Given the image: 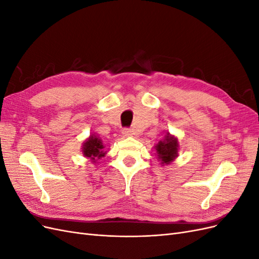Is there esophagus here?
Segmentation results:
<instances>
[{
    "label": "esophagus",
    "instance_id": "obj_1",
    "mask_svg": "<svg viewBox=\"0 0 259 259\" xmlns=\"http://www.w3.org/2000/svg\"><path fill=\"white\" fill-rule=\"evenodd\" d=\"M122 133H123V135L126 136V137H130V136L134 135V131L131 130V128H124Z\"/></svg>",
    "mask_w": 259,
    "mask_h": 259
}]
</instances>
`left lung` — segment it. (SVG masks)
Masks as SVG:
<instances>
[{"instance_id": "left-lung-1", "label": "left lung", "mask_w": 259, "mask_h": 259, "mask_svg": "<svg viewBox=\"0 0 259 259\" xmlns=\"http://www.w3.org/2000/svg\"><path fill=\"white\" fill-rule=\"evenodd\" d=\"M178 140L176 137L171 136L169 133L165 135L163 140L156 144L155 150L158 159L161 161L163 165H167V164L173 162L178 156Z\"/></svg>"}]
</instances>
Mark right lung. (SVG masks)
I'll list each match as a JSON object with an SVG mask.
<instances>
[{"instance_id":"add662e5","label":"right lung","mask_w":259,"mask_h":259,"mask_svg":"<svg viewBox=\"0 0 259 259\" xmlns=\"http://www.w3.org/2000/svg\"><path fill=\"white\" fill-rule=\"evenodd\" d=\"M82 151L85 158H89L92 162H96L106 154L105 145L101 139L95 135H91L83 143Z\"/></svg>"}]
</instances>
